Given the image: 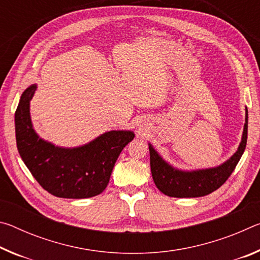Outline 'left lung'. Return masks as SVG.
<instances>
[{"label":"left lung","instance_id":"8db88e82","mask_svg":"<svg viewBox=\"0 0 260 260\" xmlns=\"http://www.w3.org/2000/svg\"><path fill=\"white\" fill-rule=\"evenodd\" d=\"M248 139V109L245 108V124L242 141L237 151L221 165L211 169L182 171L175 169L162 159L153 147L149 143L150 167L153 182L159 190L170 197L187 199L202 197L217 190L226 182L235 170L237 162L243 155Z\"/></svg>","mask_w":260,"mask_h":260}]
</instances>
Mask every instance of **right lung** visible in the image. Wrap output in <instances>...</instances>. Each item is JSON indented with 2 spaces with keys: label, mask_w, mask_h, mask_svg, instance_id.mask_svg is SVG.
Instances as JSON below:
<instances>
[{
  "label": "right lung",
  "mask_w": 260,
  "mask_h": 260,
  "mask_svg": "<svg viewBox=\"0 0 260 260\" xmlns=\"http://www.w3.org/2000/svg\"><path fill=\"white\" fill-rule=\"evenodd\" d=\"M37 85L20 96L15 113L16 141L21 159L48 192L61 199H89L107 188L114 162L134 139L132 131H110L76 148L57 147L34 131L29 102Z\"/></svg>",
  "instance_id": "1"
}]
</instances>
